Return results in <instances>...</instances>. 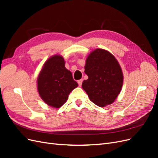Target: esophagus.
Masks as SVG:
<instances>
[{"instance_id":"esophagus-1","label":"esophagus","mask_w":158,"mask_h":158,"mask_svg":"<svg viewBox=\"0 0 158 158\" xmlns=\"http://www.w3.org/2000/svg\"><path fill=\"white\" fill-rule=\"evenodd\" d=\"M82 82H83V80H82V79L78 80V85H79V86H81V85H82Z\"/></svg>"}]
</instances>
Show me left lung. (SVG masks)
<instances>
[{
    "label": "left lung",
    "instance_id": "8db88e82",
    "mask_svg": "<svg viewBox=\"0 0 158 158\" xmlns=\"http://www.w3.org/2000/svg\"><path fill=\"white\" fill-rule=\"evenodd\" d=\"M84 68L88 78L82 86L90 101L102 107L113 103L123 84V72L115 57L106 50L97 49L87 57Z\"/></svg>",
    "mask_w": 158,
    "mask_h": 158
}]
</instances>
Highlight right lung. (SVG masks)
I'll use <instances>...</instances> for the list:
<instances>
[{
  "instance_id": "add662e5",
  "label": "right lung",
  "mask_w": 158,
  "mask_h": 158,
  "mask_svg": "<svg viewBox=\"0 0 158 158\" xmlns=\"http://www.w3.org/2000/svg\"><path fill=\"white\" fill-rule=\"evenodd\" d=\"M64 58L52 56L44 63L37 78V90L48 106L59 108L67 101L69 94L78 86L71 72L65 67Z\"/></svg>"
}]
</instances>
